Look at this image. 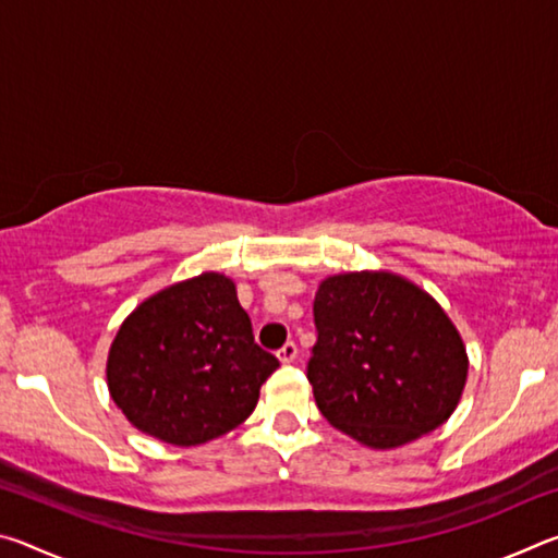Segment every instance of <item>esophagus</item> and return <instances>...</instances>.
<instances>
[{
    "label": "esophagus",
    "mask_w": 558,
    "mask_h": 558,
    "mask_svg": "<svg viewBox=\"0 0 558 558\" xmlns=\"http://www.w3.org/2000/svg\"><path fill=\"white\" fill-rule=\"evenodd\" d=\"M278 359L282 364H290V362H295L298 359V344L295 342H288V344H282L280 349H278Z\"/></svg>",
    "instance_id": "1"
}]
</instances>
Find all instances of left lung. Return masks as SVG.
I'll return each instance as SVG.
<instances>
[{
	"label": "left lung",
	"mask_w": 558,
	"mask_h": 558,
	"mask_svg": "<svg viewBox=\"0 0 558 558\" xmlns=\"http://www.w3.org/2000/svg\"><path fill=\"white\" fill-rule=\"evenodd\" d=\"M307 364L317 409L337 430L393 450L436 430L468 381L465 342L430 292L391 270L337 272L315 295Z\"/></svg>",
	"instance_id": "left-lung-1"
}]
</instances>
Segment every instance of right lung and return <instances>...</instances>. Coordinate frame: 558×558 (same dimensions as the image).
Wrapping results in <instances>:
<instances>
[{"label":"right lung","mask_w":558,"mask_h":558,"mask_svg":"<svg viewBox=\"0 0 558 558\" xmlns=\"http://www.w3.org/2000/svg\"><path fill=\"white\" fill-rule=\"evenodd\" d=\"M276 369L278 359L253 342L235 282L206 270L155 292L122 319L106 379L137 430L192 448L241 426Z\"/></svg>","instance_id":"right-lung-1"}]
</instances>
